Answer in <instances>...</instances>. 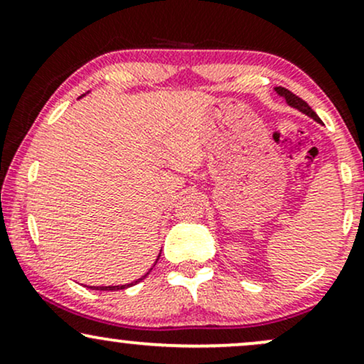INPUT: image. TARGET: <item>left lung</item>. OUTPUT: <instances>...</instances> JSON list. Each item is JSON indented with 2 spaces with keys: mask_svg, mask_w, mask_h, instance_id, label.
Wrapping results in <instances>:
<instances>
[{
  "mask_svg": "<svg viewBox=\"0 0 364 364\" xmlns=\"http://www.w3.org/2000/svg\"><path fill=\"white\" fill-rule=\"evenodd\" d=\"M275 92H277V94L281 95V97L286 99V102L289 104V106L296 107V109H299L301 112H304V114H306V116H310V118H313V119L318 121V123H320V118H318V116H316V112L313 111L311 107L308 106V104L304 102L301 97H298V95L292 94L291 90L284 89V87H275Z\"/></svg>",
  "mask_w": 364,
  "mask_h": 364,
  "instance_id": "left-lung-1",
  "label": "left lung"
}]
</instances>
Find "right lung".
<instances>
[{"instance_id":"1","label":"right lung","mask_w":364,"mask_h":364,"mask_svg":"<svg viewBox=\"0 0 364 364\" xmlns=\"http://www.w3.org/2000/svg\"><path fill=\"white\" fill-rule=\"evenodd\" d=\"M159 257H161V253H159ZM159 257H157V260H159ZM157 260H156V263H157ZM156 263H154V265H156ZM152 270V269H150ZM150 270L147 274L144 275V277L141 279H139V281H135V282H132V284H124V286H90V289H95V291H119V289H127V287H129V286H135L136 282H140V281H144L145 277H147V275L150 274Z\"/></svg>"}]
</instances>
